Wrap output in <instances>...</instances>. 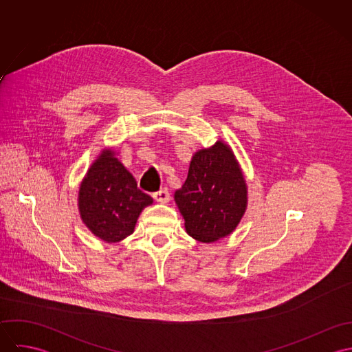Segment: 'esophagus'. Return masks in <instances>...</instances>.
I'll return each mask as SVG.
<instances>
[{"mask_svg": "<svg viewBox=\"0 0 352 352\" xmlns=\"http://www.w3.org/2000/svg\"><path fill=\"white\" fill-rule=\"evenodd\" d=\"M153 198H154V201H157V203H161V204H165V203H168L169 199H170L168 188L160 190L158 192H155V194L153 195Z\"/></svg>", "mask_w": 352, "mask_h": 352, "instance_id": "obj_1", "label": "esophagus"}]
</instances>
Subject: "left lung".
Listing matches in <instances>:
<instances>
[{
    "label": "left lung",
    "instance_id": "obj_1",
    "mask_svg": "<svg viewBox=\"0 0 352 352\" xmlns=\"http://www.w3.org/2000/svg\"><path fill=\"white\" fill-rule=\"evenodd\" d=\"M173 198L186 232L197 241L210 244L230 236L248 207V186L230 145L218 140L195 151Z\"/></svg>",
    "mask_w": 352,
    "mask_h": 352
}]
</instances>
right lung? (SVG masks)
Segmentation results:
<instances>
[{"label": "right lung", "mask_w": 352, "mask_h": 352, "mask_svg": "<svg viewBox=\"0 0 352 352\" xmlns=\"http://www.w3.org/2000/svg\"><path fill=\"white\" fill-rule=\"evenodd\" d=\"M116 155L113 148L99 153L81 180L77 197L82 223L107 244L133 234L142 210L153 203Z\"/></svg>", "instance_id": "obj_1"}]
</instances>
